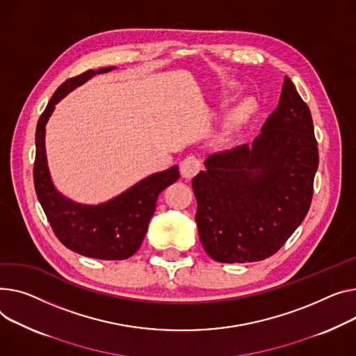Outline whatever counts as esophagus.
<instances>
[{"label":"esophagus","mask_w":356,"mask_h":356,"mask_svg":"<svg viewBox=\"0 0 356 356\" xmlns=\"http://www.w3.org/2000/svg\"><path fill=\"white\" fill-rule=\"evenodd\" d=\"M200 160L196 156H187L181 163H180V175L184 179H192L196 176L200 170Z\"/></svg>","instance_id":"obj_1"}]
</instances>
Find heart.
<instances>
[{
    "label": "heart",
    "instance_id": "1",
    "mask_svg": "<svg viewBox=\"0 0 356 356\" xmlns=\"http://www.w3.org/2000/svg\"><path fill=\"white\" fill-rule=\"evenodd\" d=\"M253 111H254V103L252 100H245L241 104L236 106L234 108H232L226 117L223 127H222L220 137L223 140H227L233 134L238 133L246 124V122L249 120V117L253 114Z\"/></svg>",
    "mask_w": 356,
    "mask_h": 356
}]
</instances>
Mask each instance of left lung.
<instances>
[{"label":"left lung","instance_id":"1","mask_svg":"<svg viewBox=\"0 0 356 356\" xmlns=\"http://www.w3.org/2000/svg\"><path fill=\"white\" fill-rule=\"evenodd\" d=\"M316 146L311 110L285 77L253 143L207 157L193 177L199 238L213 260L257 262L285 245L312 202Z\"/></svg>","mask_w":356,"mask_h":356}]
</instances>
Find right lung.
I'll return each instance as SVG.
<instances>
[{
    "label": "right lung",
    "instance_id": "add662e5",
    "mask_svg": "<svg viewBox=\"0 0 356 356\" xmlns=\"http://www.w3.org/2000/svg\"><path fill=\"white\" fill-rule=\"evenodd\" d=\"M115 67L88 70L68 79L53 94L41 114L35 131L34 186L38 202L42 206L58 241L79 254L103 259L123 260L133 256L143 242L149 222L156 210L159 195L179 179V168L153 173L140 180L126 192L100 203L83 204L61 195L50 176L45 154V126L56 104L70 91L80 87L96 74L107 73Z\"/></svg>",
    "mask_w": 356,
    "mask_h": 356
}]
</instances>
